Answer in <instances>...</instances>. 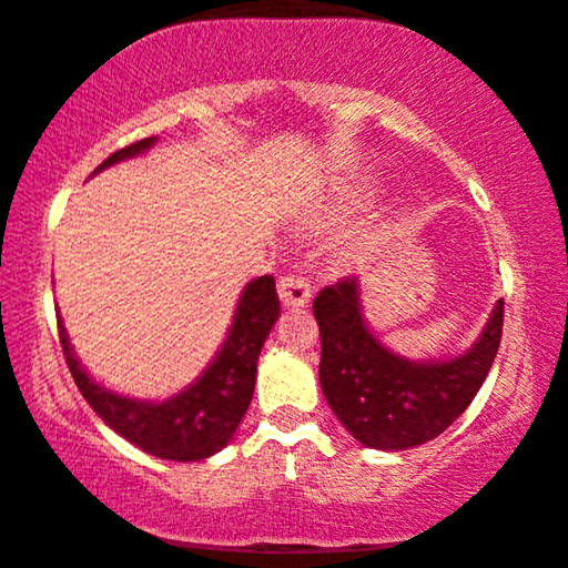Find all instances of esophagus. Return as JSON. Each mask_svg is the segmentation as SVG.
Masks as SVG:
<instances>
[{"label":"esophagus","mask_w":568,"mask_h":568,"mask_svg":"<svg viewBox=\"0 0 568 568\" xmlns=\"http://www.w3.org/2000/svg\"><path fill=\"white\" fill-rule=\"evenodd\" d=\"M277 293H280V302H283L285 306H304V304H310V298H312L310 283H306V277H302V275L280 277Z\"/></svg>","instance_id":"34e87169"}]
</instances>
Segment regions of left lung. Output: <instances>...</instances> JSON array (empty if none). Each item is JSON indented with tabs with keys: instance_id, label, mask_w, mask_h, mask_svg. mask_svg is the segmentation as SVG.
<instances>
[{
	"instance_id": "left-lung-1",
	"label": "left lung",
	"mask_w": 568,
	"mask_h": 568,
	"mask_svg": "<svg viewBox=\"0 0 568 568\" xmlns=\"http://www.w3.org/2000/svg\"><path fill=\"white\" fill-rule=\"evenodd\" d=\"M505 302L466 354L413 362L386 349L362 317L359 280L341 277L314 298L320 386L354 439L373 449L418 447L439 436L474 402L503 338Z\"/></svg>"
}]
</instances>
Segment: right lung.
Returning <instances> with one entry per match:
<instances>
[{
	"mask_svg": "<svg viewBox=\"0 0 568 568\" xmlns=\"http://www.w3.org/2000/svg\"><path fill=\"white\" fill-rule=\"evenodd\" d=\"M155 136L132 142V145L115 150L94 169V174L113 163L134 159L153 145ZM280 317V302L272 275L256 277L245 285L237 302L235 317L227 331V341L214 357V362L193 381L184 392L163 402L129 399L100 386L79 365L77 354L63 323L58 320L60 346H63L68 371L77 381L79 392L89 402V407L100 415L105 426L124 436L142 453L161 457V460L193 463L206 460L224 447L235 434L237 423L243 420L251 405L256 384V362L262 346L270 336L272 325Z\"/></svg>",
	"mask_w": 568,
	"mask_h": 568,
	"instance_id": "right-lung-1",
	"label": "right lung"
}]
</instances>
